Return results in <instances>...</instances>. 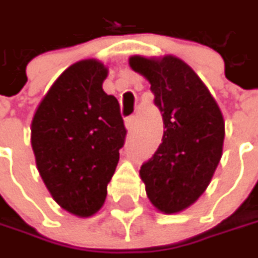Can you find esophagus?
Here are the masks:
<instances>
[{
  "label": "esophagus",
  "mask_w": 258,
  "mask_h": 258,
  "mask_svg": "<svg viewBox=\"0 0 258 258\" xmlns=\"http://www.w3.org/2000/svg\"><path fill=\"white\" fill-rule=\"evenodd\" d=\"M124 124H126V129L131 132L132 129H134V126H135V116H131V117H127L126 121H124Z\"/></svg>",
  "instance_id": "34e87169"
}]
</instances>
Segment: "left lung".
I'll return each mask as SVG.
<instances>
[{"instance_id": "1", "label": "left lung", "mask_w": 258, "mask_h": 258, "mask_svg": "<svg viewBox=\"0 0 258 258\" xmlns=\"http://www.w3.org/2000/svg\"><path fill=\"white\" fill-rule=\"evenodd\" d=\"M129 66L151 83L166 129L139 175L158 212H182L207 189L222 158L223 114L198 75L175 55H132Z\"/></svg>"}]
</instances>
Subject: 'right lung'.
Listing matches in <instances>:
<instances>
[{
	"label": "right lung",
	"instance_id": "right-lung-1",
	"mask_svg": "<svg viewBox=\"0 0 258 258\" xmlns=\"http://www.w3.org/2000/svg\"><path fill=\"white\" fill-rule=\"evenodd\" d=\"M107 75L108 69L95 58L67 67L30 124L32 150L46 189L78 217H91L102 207L126 137L119 101L102 89Z\"/></svg>",
	"mask_w": 258,
	"mask_h": 258
}]
</instances>
